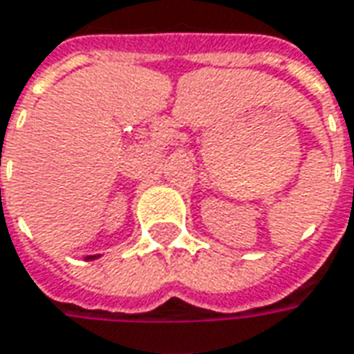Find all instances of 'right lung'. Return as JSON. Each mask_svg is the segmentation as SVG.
Returning a JSON list of instances; mask_svg holds the SVG:
<instances>
[{
    "instance_id": "obj_1",
    "label": "right lung",
    "mask_w": 354,
    "mask_h": 354,
    "mask_svg": "<svg viewBox=\"0 0 354 354\" xmlns=\"http://www.w3.org/2000/svg\"><path fill=\"white\" fill-rule=\"evenodd\" d=\"M93 258H96V256H93Z\"/></svg>"
}]
</instances>
